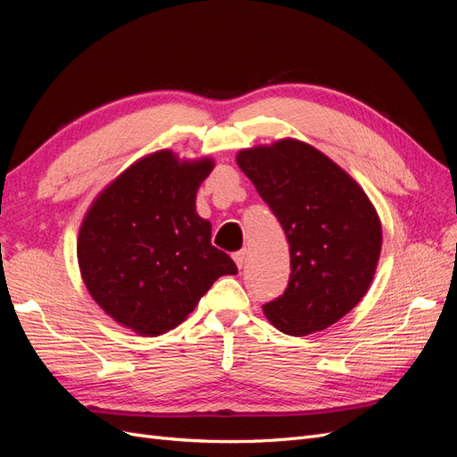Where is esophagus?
Returning a JSON list of instances; mask_svg holds the SVG:
<instances>
[{"instance_id":"34e87169","label":"esophagus","mask_w":457,"mask_h":457,"mask_svg":"<svg viewBox=\"0 0 457 457\" xmlns=\"http://www.w3.org/2000/svg\"><path fill=\"white\" fill-rule=\"evenodd\" d=\"M232 257H234V262H237V265H238V269H242L245 265V261H247V252L240 250V252L234 253Z\"/></svg>"}]
</instances>
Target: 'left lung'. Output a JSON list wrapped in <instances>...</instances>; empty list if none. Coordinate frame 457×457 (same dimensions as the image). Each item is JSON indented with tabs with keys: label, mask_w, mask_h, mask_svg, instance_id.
Here are the masks:
<instances>
[{
	"label": "left lung",
	"mask_w": 457,
	"mask_h": 457,
	"mask_svg": "<svg viewBox=\"0 0 457 457\" xmlns=\"http://www.w3.org/2000/svg\"><path fill=\"white\" fill-rule=\"evenodd\" d=\"M237 163L289 242L292 274L286 292L262 305L267 320L294 337L336 324L376 274L383 244L376 207L324 152L289 137L242 148Z\"/></svg>",
	"instance_id": "1"
}]
</instances>
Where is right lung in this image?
<instances>
[{
	"label": "right lung",
	"mask_w": 457,
	"mask_h": 457,
	"mask_svg": "<svg viewBox=\"0 0 457 457\" xmlns=\"http://www.w3.org/2000/svg\"><path fill=\"white\" fill-rule=\"evenodd\" d=\"M213 168V158L156 150L91 202L78 232L79 274L120 326L162 336L187 320L219 276L238 272L196 213V192Z\"/></svg>",
	"instance_id": "right-lung-1"
}]
</instances>
